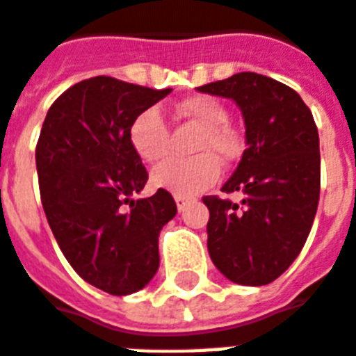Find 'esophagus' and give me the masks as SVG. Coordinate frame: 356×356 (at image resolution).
Wrapping results in <instances>:
<instances>
[{"label": "esophagus", "instance_id": "esophagus-1", "mask_svg": "<svg viewBox=\"0 0 356 356\" xmlns=\"http://www.w3.org/2000/svg\"><path fill=\"white\" fill-rule=\"evenodd\" d=\"M175 200H176V207H178V210H186V208L189 207V204H191V202H193V199H191V197H181V195H176L175 197Z\"/></svg>", "mask_w": 356, "mask_h": 356}]
</instances>
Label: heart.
Instances as JSON below:
<instances>
[{"label": "heart", "instance_id": "heart-1", "mask_svg": "<svg viewBox=\"0 0 356 356\" xmlns=\"http://www.w3.org/2000/svg\"><path fill=\"white\" fill-rule=\"evenodd\" d=\"M176 112L188 118L200 127L199 137L195 138L193 154L199 156L189 159H168L157 165L152 172V181L157 188L170 193L191 197L202 193L213 186L221 175L223 163L236 159L240 154V140L236 133L227 125L229 112L225 105L210 95H195L178 103ZM133 148L144 161L156 163L168 154L170 133L161 111L146 108L138 114L129 129Z\"/></svg>", "mask_w": 356, "mask_h": 356}]
</instances>
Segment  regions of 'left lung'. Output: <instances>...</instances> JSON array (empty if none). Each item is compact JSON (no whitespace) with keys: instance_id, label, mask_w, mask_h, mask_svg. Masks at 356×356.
Listing matches in <instances>:
<instances>
[{"instance_id":"8db88e82","label":"left lung","mask_w":356,"mask_h":356,"mask_svg":"<svg viewBox=\"0 0 356 356\" xmlns=\"http://www.w3.org/2000/svg\"><path fill=\"white\" fill-rule=\"evenodd\" d=\"M199 92L232 99L242 111L245 146L221 188L242 204L202 197L210 210L208 253L238 285H266L282 276L306 244L321 189L319 135L312 111L293 88L257 73H236Z\"/></svg>"}]
</instances>
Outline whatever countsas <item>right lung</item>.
Returning a JSON list of instances; mask_svg holds the SVG:
<instances>
[{
  "instance_id": "1",
  "label": "right lung",
  "mask_w": 356,
  "mask_h": 356,
  "mask_svg": "<svg viewBox=\"0 0 356 356\" xmlns=\"http://www.w3.org/2000/svg\"><path fill=\"white\" fill-rule=\"evenodd\" d=\"M167 93L105 74L82 80L48 108L37 140L39 191L56 242L74 272L108 295L148 285L159 268V231L176 216L167 189L131 199L148 181L131 124Z\"/></svg>"
}]
</instances>
